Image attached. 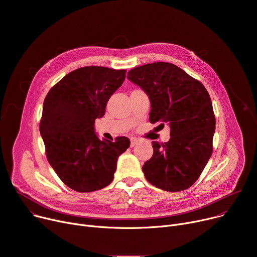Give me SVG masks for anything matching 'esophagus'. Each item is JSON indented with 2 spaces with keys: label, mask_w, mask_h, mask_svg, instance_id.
Wrapping results in <instances>:
<instances>
[{
  "label": "esophagus",
  "mask_w": 257,
  "mask_h": 257,
  "mask_svg": "<svg viewBox=\"0 0 257 257\" xmlns=\"http://www.w3.org/2000/svg\"><path fill=\"white\" fill-rule=\"evenodd\" d=\"M138 143H139V140H138L137 138H132V139H131L130 146H131V147H134V146H136Z\"/></svg>",
  "instance_id": "esophagus-1"
}]
</instances>
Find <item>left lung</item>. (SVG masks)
Listing matches in <instances>:
<instances>
[{
  "label": "left lung",
  "instance_id": "obj_1",
  "mask_svg": "<svg viewBox=\"0 0 257 257\" xmlns=\"http://www.w3.org/2000/svg\"><path fill=\"white\" fill-rule=\"evenodd\" d=\"M127 78L149 97L150 123L170 126L169 142H152L153 155L143 166L146 179L167 192L186 190L200 177L212 154L215 116L208 91L169 62L134 67Z\"/></svg>",
  "mask_w": 257,
  "mask_h": 257
}]
</instances>
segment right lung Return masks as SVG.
<instances>
[{
	"instance_id": "right-lung-1",
	"label": "right lung",
	"mask_w": 257,
	"mask_h": 257,
	"mask_svg": "<svg viewBox=\"0 0 257 257\" xmlns=\"http://www.w3.org/2000/svg\"><path fill=\"white\" fill-rule=\"evenodd\" d=\"M127 70L104 66L80 67L64 76L44 101L39 131L46 156L61 181L79 193L99 191L110 184L117 157L128 138L101 141L94 120L102 117L111 94L123 84Z\"/></svg>"
}]
</instances>
